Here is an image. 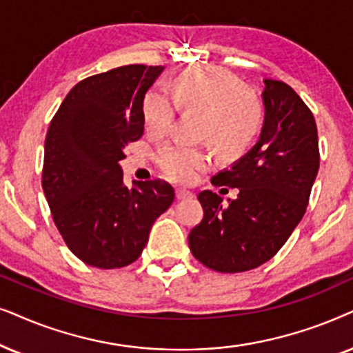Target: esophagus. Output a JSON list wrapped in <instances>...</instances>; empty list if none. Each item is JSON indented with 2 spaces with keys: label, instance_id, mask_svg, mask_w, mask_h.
I'll use <instances>...</instances> for the list:
<instances>
[{
  "label": "esophagus",
  "instance_id": "34e87169",
  "mask_svg": "<svg viewBox=\"0 0 353 353\" xmlns=\"http://www.w3.org/2000/svg\"><path fill=\"white\" fill-rule=\"evenodd\" d=\"M194 196V194L189 190H184V189H176V199L177 200H189Z\"/></svg>",
  "mask_w": 353,
  "mask_h": 353
}]
</instances>
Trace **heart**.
I'll return each mask as SVG.
<instances>
[{
	"instance_id": "1",
	"label": "heart",
	"mask_w": 353,
	"mask_h": 353,
	"mask_svg": "<svg viewBox=\"0 0 353 353\" xmlns=\"http://www.w3.org/2000/svg\"><path fill=\"white\" fill-rule=\"evenodd\" d=\"M161 88H150L142 100L145 132L161 137L171 128L176 104L181 111L200 116L196 139L223 163H236L250 152L265 124V111L242 81L219 69L192 68ZM168 179L192 182L208 164L203 150L164 145L154 157Z\"/></svg>"
}]
</instances>
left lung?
Instances as JSON below:
<instances>
[{"mask_svg": "<svg viewBox=\"0 0 353 353\" xmlns=\"http://www.w3.org/2000/svg\"><path fill=\"white\" fill-rule=\"evenodd\" d=\"M260 140L211 184L239 189L223 205L211 190L199 194L203 219L189 234L192 255L210 270L242 272L271 260L307 210L319 168L316 122L292 87L265 81Z\"/></svg>", "mask_w": 353, "mask_h": 353, "instance_id": "left-lung-1", "label": "left lung"}]
</instances>
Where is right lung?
I'll return each mask as SVG.
<instances>
[{"label": "right lung", "mask_w": 353, "mask_h": 353, "mask_svg": "<svg viewBox=\"0 0 353 353\" xmlns=\"http://www.w3.org/2000/svg\"><path fill=\"white\" fill-rule=\"evenodd\" d=\"M163 69L130 64L83 79L51 119L41 187L65 245L85 265L134 263L174 201L164 181L125 187L119 166L125 145L142 137V100Z\"/></svg>", "instance_id": "1"}]
</instances>
